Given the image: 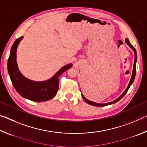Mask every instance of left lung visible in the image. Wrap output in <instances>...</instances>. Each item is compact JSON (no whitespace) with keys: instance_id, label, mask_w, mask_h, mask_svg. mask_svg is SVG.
<instances>
[{"instance_id":"left-lung-1","label":"left lung","mask_w":147,"mask_h":147,"mask_svg":"<svg viewBox=\"0 0 147 147\" xmlns=\"http://www.w3.org/2000/svg\"><path fill=\"white\" fill-rule=\"evenodd\" d=\"M125 42L126 43V44L128 45L130 47V48L133 50L134 52V54H135V59H134V68H133V71H132V74H131V77L130 78V82H129V84L128 85V87L126 88V89H125V91H124L123 94H121V95L119 96V98H117L116 99V100H113L112 102H108V103H105V104H99V103H96V102H92V101H90L88 100V99L86 98L85 97H84V96L82 94V98L84 100H85V102H86L87 103L90 104V105H92V106H98V107H102V106H108V105H109V104H115L117 102H118L119 100H120L123 97V96L125 95V94H126V93H127V91L128 90V89L130 88V87L131 86V84H133L134 82V78H135V76H136V61H137V53H136V49L134 48V47L131 45L130 44V41H129L128 39H125Z\"/></svg>"}]
</instances>
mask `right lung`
<instances>
[{"label":"right lung","instance_id":"1","mask_svg":"<svg viewBox=\"0 0 147 147\" xmlns=\"http://www.w3.org/2000/svg\"><path fill=\"white\" fill-rule=\"evenodd\" d=\"M23 37L17 39L11 47L8 60V71L12 84L20 95L34 102H43L53 98L58 91L59 77L73 64L69 63L59 69L54 76L43 82L32 81L21 73L17 66V49Z\"/></svg>","mask_w":147,"mask_h":147}]
</instances>
